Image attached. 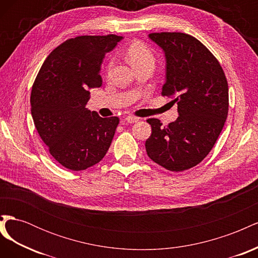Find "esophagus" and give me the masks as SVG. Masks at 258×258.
<instances>
[{
    "label": "esophagus",
    "instance_id": "34e87169",
    "mask_svg": "<svg viewBox=\"0 0 258 258\" xmlns=\"http://www.w3.org/2000/svg\"><path fill=\"white\" fill-rule=\"evenodd\" d=\"M140 120L139 117H135V116H127L126 117V121L129 123H135L138 122Z\"/></svg>",
    "mask_w": 258,
    "mask_h": 258
}]
</instances>
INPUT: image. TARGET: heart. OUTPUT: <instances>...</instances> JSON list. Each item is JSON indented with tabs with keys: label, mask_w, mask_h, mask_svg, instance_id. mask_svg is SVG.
Segmentation results:
<instances>
[{
	"label": "heart",
	"mask_w": 258,
	"mask_h": 258,
	"mask_svg": "<svg viewBox=\"0 0 258 258\" xmlns=\"http://www.w3.org/2000/svg\"><path fill=\"white\" fill-rule=\"evenodd\" d=\"M126 56L135 69H138L148 63H154L155 62L154 52L147 45H145L141 41H134L130 43L126 49ZM111 68L112 62L107 64V74L110 73Z\"/></svg>",
	"instance_id": "heart-1"
}]
</instances>
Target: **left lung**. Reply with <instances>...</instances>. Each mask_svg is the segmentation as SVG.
<instances>
[{
    "label": "left lung",
    "instance_id": "8db88e82",
    "mask_svg": "<svg viewBox=\"0 0 258 258\" xmlns=\"http://www.w3.org/2000/svg\"><path fill=\"white\" fill-rule=\"evenodd\" d=\"M148 36L165 51L161 95L173 99L178 117L168 126L147 119L152 135L145 148L157 165L181 172L204 160L222 132L229 106L228 83L220 62L196 37L181 32Z\"/></svg>",
    "mask_w": 258,
    "mask_h": 258
}]
</instances>
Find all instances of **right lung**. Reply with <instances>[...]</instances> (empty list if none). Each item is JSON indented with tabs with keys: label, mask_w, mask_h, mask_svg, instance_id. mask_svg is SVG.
Here are the masks:
<instances>
[{
	"label": "right lung",
	"mask_w": 258,
	"mask_h": 258,
	"mask_svg": "<svg viewBox=\"0 0 258 258\" xmlns=\"http://www.w3.org/2000/svg\"><path fill=\"white\" fill-rule=\"evenodd\" d=\"M122 36L83 35L70 38L46 58L31 91V114L48 152L72 171L102 159L119 123L86 108L89 89L102 85L100 67Z\"/></svg>",
	"instance_id": "obj_1"
}]
</instances>
